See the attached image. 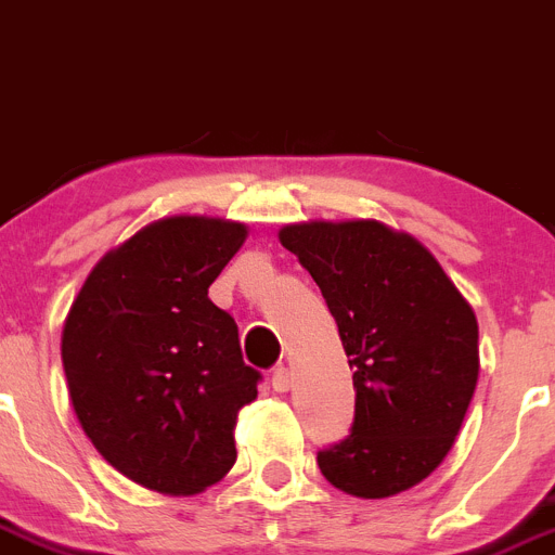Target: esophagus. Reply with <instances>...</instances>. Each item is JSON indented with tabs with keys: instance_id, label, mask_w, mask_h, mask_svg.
Returning <instances> with one entry per match:
<instances>
[{
	"instance_id": "obj_1",
	"label": "esophagus",
	"mask_w": 555,
	"mask_h": 555,
	"mask_svg": "<svg viewBox=\"0 0 555 555\" xmlns=\"http://www.w3.org/2000/svg\"><path fill=\"white\" fill-rule=\"evenodd\" d=\"M273 391L284 393V391H291L293 388V371L291 369H284V365H279V369H273Z\"/></svg>"
}]
</instances>
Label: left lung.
<instances>
[{"label": "left lung", "mask_w": 555, "mask_h": 555, "mask_svg": "<svg viewBox=\"0 0 555 555\" xmlns=\"http://www.w3.org/2000/svg\"><path fill=\"white\" fill-rule=\"evenodd\" d=\"M279 240L321 287L354 369L351 433L318 452L321 475L363 500L422 483L478 385L475 310L416 237L377 220L293 223Z\"/></svg>", "instance_id": "obj_1"}]
</instances>
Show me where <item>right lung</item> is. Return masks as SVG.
<instances>
[{"label": "right lung", "mask_w": 555, "mask_h": 555, "mask_svg": "<svg viewBox=\"0 0 555 555\" xmlns=\"http://www.w3.org/2000/svg\"><path fill=\"white\" fill-rule=\"evenodd\" d=\"M248 237L220 218H164L108 250L61 335L72 408L125 478L197 494L237 461L234 424L257 399L234 318L209 284Z\"/></svg>", "instance_id": "add662e5"}]
</instances>
